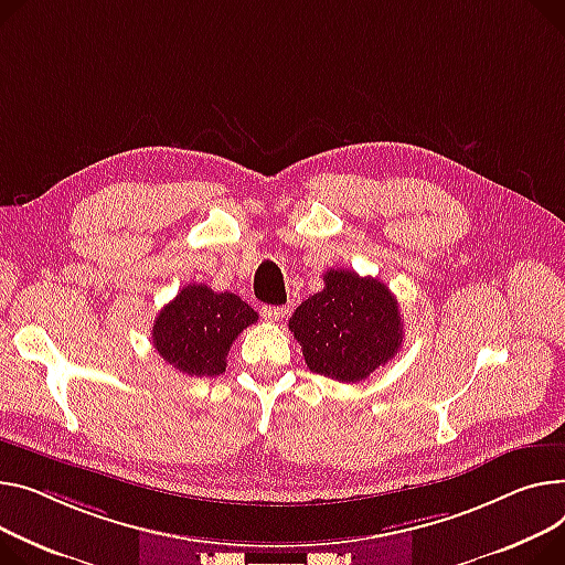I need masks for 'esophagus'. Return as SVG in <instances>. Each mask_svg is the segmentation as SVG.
<instances>
[{
	"label": "esophagus",
	"mask_w": 565,
	"mask_h": 565,
	"mask_svg": "<svg viewBox=\"0 0 565 565\" xmlns=\"http://www.w3.org/2000/svg\"><path fill=\"white\" fill-rule=\"evenodd\" d=\"M260 316L266 318V320H270V322H279V320H284L288 316V309L286 307H263Z\"/></svg>",
	"instance_id": "1"
}]
</instances>
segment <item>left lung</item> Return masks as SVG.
Listing matches in <instances>:
<instances>
[{"label": "left lung", "instance_id": "left-lung-1", "mask_svg": "<svg viewBox=\"0 0 565 565\" xmlns=\"http://www.w3.org/2000/svg\"><path fill=\"white\" fill-rule=\"evenodd\" d=\"M324 288L288 322L311 372L343 384L367 380L402 348V316L386 284L352 270H327Z\"/></svg>", "mask_w": 565, "mask_h": 565}]
</instances>
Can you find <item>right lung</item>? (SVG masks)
<instances>
[{
    "instance_id": "obj_1",
    "label": "right lung",
    "mask_w": 565,
    "mask_h": 565,
    "mask_svg": "<svg viewBox=\"0 0 565 565\" xmlns=\"http://www.w3.org/2000/svg\"><path fill=\"white\" fill-rule=\"evenodd\" d=\"M258 320L234 292L188 284L154 320L152 343L159 356L188 377H215L227 367L232 343Z\"/></svg>"
}]
</instances>
